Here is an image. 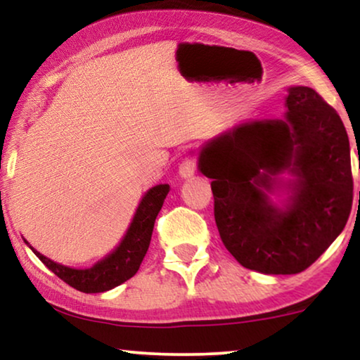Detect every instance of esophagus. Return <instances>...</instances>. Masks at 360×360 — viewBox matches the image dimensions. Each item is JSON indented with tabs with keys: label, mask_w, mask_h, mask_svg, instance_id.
<instances>
[{
	"label": "esophagus",
	"mask_w": 360,
	"mask_h": 360,
	"mask_svg": "<svg viewBox=\"0 0 360 360\" xmlns=\"http://www.w3.org/2000/svg\"><path fill=\"white\" fill-rule=\"evenodd\" d=\"M195 170H196V164L193 159H190V157H185V159L180 162L179 165L180 179H191V176L195 175Z\"/></svg>",
	"instance_id": "esophagus-1"
}]
</instances>
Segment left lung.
Returning <instances> with one entry per match:
<instances>
[{
    "label": "left lung",
    "mask_w": 360,
    "mask_h": 360,
    "mask_svg": "<svg viewBox=\"0 0 360 360\" xmlns=\"http://www.w3.org/2000/svg\"><path fill=\"white\" fill-rule=\"evenodd\" d=\"M287 91L282 120L240 121L198 150L221 240L243 267L267 275L308 269L342 233L352 206L341 117L313 88Z\"/></svg>",
    "instance_id": "1"
}]
</instances>
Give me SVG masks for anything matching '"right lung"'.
<instances>
[{
  "label": "right lung",
  "instance_id": "add662e5",
  "mask_svg": "<svg viewBox=\"0 0 360 360\" xmlns=\"http://www.w3.org/2000/svg\"><path fill=\"white\" fill-rule=\"evenodd\" d=\"M169 191V184L155 185L147 190L137 205L136 213L132 216L129 228L122 236L121 243L110 254L88 269H75L53 262L52 259L46 257L44 254L37 252L32 245H29L26 239L24 243L31 248L32 252L42 260V264L49 270H52L58 278H62L70 287L80 290L83 293L108 292V290H112L134 277L139 270L147 249H149L155 218Z\"/></svg>",
  "mask_w": 360,
  "mask_h": 360
}]
</instances>
